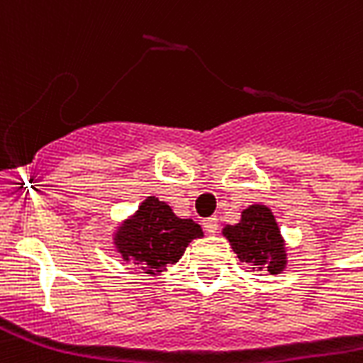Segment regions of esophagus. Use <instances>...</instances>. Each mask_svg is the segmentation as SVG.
I'll return each mask as SVG.
<instances>
[{
	"mask_svg": "<svg viewBox=\"0 0 363 363\" xmlns=\"http://www.w3.org/2000/svg\"><path fill=\"white\" fill-rule=\"evenodd\" d=\"M201 225H203V230H206L207 234H215V232L218 230V220L215 217L206 218V220H203Z\"/></svg>",
	"mask_w": 363,
	"mask_h": 363,
	"instance_id": "esophagus-1",
	"label": "esophagus"
}]
</instances>
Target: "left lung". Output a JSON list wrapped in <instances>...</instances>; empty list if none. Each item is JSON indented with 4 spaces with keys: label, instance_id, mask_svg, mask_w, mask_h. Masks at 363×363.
I'll use <instances>...</instances> for the list:
<instances>
[{
    "label": "left lung",
    "instance_id": "left-lung-1",
    "mask_svg": "<svg viewBox=\"0 0 363 363\" xmlns=\"http://www.w3.org/2000/svg\"><path fill=\"white\" fill-rule=\"evenodd\" d=\"M223 236L230 242L240 262L257 270H268L270 274H281L286 270V240L268 206L253 203L243 209L240 223L226 225Z\"/></svg>",
    "mask_w": 363,
    "mask_h": 363
}]
</instances>
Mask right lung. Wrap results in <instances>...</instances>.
Returning a JSON list of instances; mask_svg holds the SVG:
<instances>
[{
  "instance_id": "1",
  "label": "right lung",
  "mask_w": 363,
  "mask_h": 363,
  "mask_svg": "<svg viewBox=\"0 0 363 363\" xmlns=\"http://www.w3.org/2000/svg\"><path fill=\"white\" fill-rule=\"evenodd\" d=\"M201 236L198 223L177 217L165 201L148 196L116 228L112 243L123 261L135 262L145 274L157 276L167 264L179 262L190 242Z\"/></svg>"
}]
</instances>
